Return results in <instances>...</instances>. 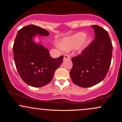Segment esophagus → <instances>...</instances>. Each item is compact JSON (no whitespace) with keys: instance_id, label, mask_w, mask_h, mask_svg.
Here are the masks:
<instances>
[{"instance_id":"1","label":"esophagus","mask_w":122,"mask_h":122,"mask_svg":"<svg viewBox=\"0 0 122 122\" xmlns=\"http://www.w3.org/2000/svg\"><path fill=\"white\" fill-rule=\"evenodd\" d=\"M70 56L69 55H67V54H64V60H70Z\"/></svg>"}]
</instances>
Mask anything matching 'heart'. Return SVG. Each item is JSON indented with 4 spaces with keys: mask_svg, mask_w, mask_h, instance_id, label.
<instances>
[{
    "mask_svg": "<svg viewBox=\"0 0 122 122\" xmlns=\"http://www.w3.org/2000/svg\"><path fill=\"white\" fill-rule=\"evenodd\" d=\"M92 41L91 36H86L84 32H78L71 36L63 38L60 41V46L64 50H70L74 48L81 52L83 51Z\"/></svg>",
    "mask_w": 122,
    "mask_h": 122,
    "instance_id": "obj_1",
    "label": "heart"
}]
</instances>
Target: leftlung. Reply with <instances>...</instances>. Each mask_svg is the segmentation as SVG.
I'll list each match as a JSON object with an SVG mask.
<instances>
[{"label": "left lung", "mask_w": 122, "mask_h": 122, "mask_svg": "<svg viewBox=\"0 0 122 122\" xmlns=\"http://www.w3.org/2000/svg\"><path fill=\"white\" fill-rule=\"evenodd\" d=\"M94 29V40L72 58L73 66L70 77L74 84L89 87L98 84L106 76L111 64L113 45L107 32L98 25Z\"/></svg>", "instance_id": "obj_1"}]
</instances>
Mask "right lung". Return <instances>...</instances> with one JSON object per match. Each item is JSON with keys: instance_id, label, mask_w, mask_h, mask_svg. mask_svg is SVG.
Returning <instances> with one entry per match:
<instances>
[{"instance_id": "right-lung-1", "label": "right lung", "mask_w": 122, "mask_h": 122, "mask_svg": "<svg viewBox=\"0 0 122 122\" xmlns=\"http://www.w3.org/2000/svg\"><path fill=\"white\" fill-rule=\"evenodd\" d=\"M37 34L48 36L50 33L34 25H29L19 30L13 46L16 68L25 83L34 87L48 84L55 70L62 63L64 56L52 58L46 48L33 42Z\"/></svg>"}]
</instances>
